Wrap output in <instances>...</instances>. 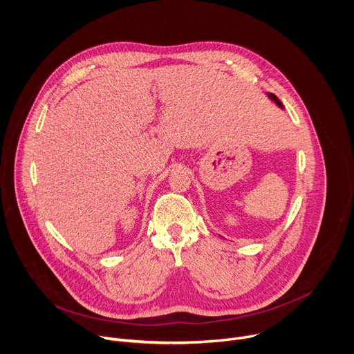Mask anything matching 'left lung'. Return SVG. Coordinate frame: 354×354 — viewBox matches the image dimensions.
I'll use <instances>...</instances> for the list:
<instances>
[{
  "label": "left lung",
  "mask_w": 354,
  "mask_h": 354,
  "mask_svg": "<svg viewBox=\"0 0 354 354\" xmlns=\"http://www.w3.org/2000/svg\"><path fill=\"white\" fill-rule=\"evenodd\" d=\"M268 95H269V97H270V99H272V100H274V104H276V105H277V106H280V108H281V109H284V106H283V104H281V102H280V99H279V97H277V96H276V95H273V93H268Z\"/></svg>",
  "instance_id": "obj_1"
}]
</instances>
